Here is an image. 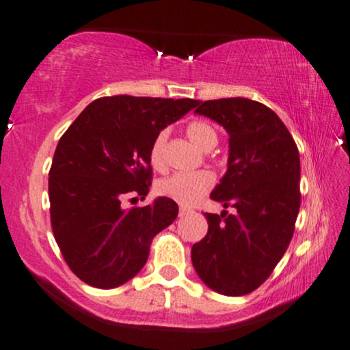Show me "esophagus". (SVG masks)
I'll return each mask as SVG.
<instances>
[{
  "label": "esophagus",
  "mask_w": 350,
  "mask_h": 350,
  "mask_svg": "<svg viewBox=\"0 0 350 350\" xmlns=\"http://www.w3.org/2000/svg\"><path fill=\"white\" fill-rule=\"evenodd\" d=\"M189 211H190V208H187V206H180V208H179V216L187 215Z\"/></svg>",
  "instance_id": "obj_1"
}]
</instances>
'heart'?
Wrapping results in <instances>:
<instances>
[{"instance_id": "heart-1", "label": "heart", "mask_w": 350, "mask_h": 350, "mask_svg": "<svg viewBox=\"0 0 350 350\" xmlns=\"http://www.w3.org/2000/svg\"><path fill=\"white\" fill-rule=\"evenodd\" d=\"M185 134L202 150H211L218 144V132L210 122L203 119L190 121L185 127ZM166 132H160L150 147V165L158 171H161L166 165ZM213 174L208 171L176 172L157 184V192L158 196L171 198L180 205H192L205 196L208 190L213 187Z\"/></svg>"}]
</instances>
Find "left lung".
Returning a JSON list of instances; mask_svg holds the SVG:
<instances>
[{
	"label": "left lung",
	"instance_id": "obj_1",
	"mask_svg": "<svg viewBox=\"0 0 350 350\" xmlns=\"http://www.w3.org/2000/svg\"><path fill=\"white\" fill-rule=\"evenodd\" d=\"M196 113L229 134L228 171L210 197L236 213H205L208 232L193 244L192 263L210 289L237 297L268 280L293 239L300 208L299 150L284 122L258 101H198Z\"/></svg>",
	"mask_w": 350,
	"mask_h": 350
}]
</instances>
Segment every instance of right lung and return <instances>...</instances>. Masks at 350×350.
Wrapping results in <instances>:
<instances>
[{
    "mask_svg": "<svg viewBox=\"0 0 350 350\" xmlns=\"http://www.w3.org/2000/svg\"><path fill=\"white\" fill-rule=\"evenodd\" d=\"M198 101L114 95L92 101L69 126L53 157L48 193L51 228L68 267L79 280L113 289L147 263L153 237L179 213L158 197L124 210L131 196L152 185L153 139Z\"/></svg>",
    "mask_w": 350,
    "mask_h": 350,
    "instance_id": "1",
    "label": "right lung"
}]
</instances>
